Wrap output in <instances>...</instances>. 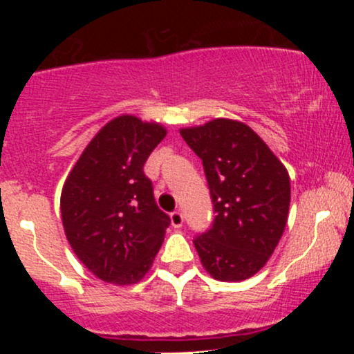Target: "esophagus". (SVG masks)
<instances>
[{"instance_id":"34e87169","label":"esophagus","mask_w":354,"mask_h":354,"mask_svg":"<svg viewBox=\"0 0 354 354\" xmlns=\"http://www.w3.org/2000/svg\"><path fill=\"white\" fill-rule=\"evenodd\" d=\"M171 226L173 228H181L183 226V214L180 213V211H174V213H171Z\"/></svg>"}]
</instances>
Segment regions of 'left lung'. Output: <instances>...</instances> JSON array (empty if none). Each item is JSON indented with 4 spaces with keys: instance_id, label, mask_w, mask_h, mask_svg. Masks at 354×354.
I'll list each match as a JSON object with an SVG mask.
<instances>
[{
    "instance_id": "left-lung-1",
    "label": "left lung",
    "mask_w": 354,
    "mask_h": 354,
    "mask_svg": "<svg viewBox=\"0 0 354 354\" xmlns=\"http://www.w3.org/2000/svg\"><path fill=\"white\" fill-rule=\"evenodd\" d=\"M201 158L213 198V228L194 239L201 265L218 281H243L266 265L288 223L290 174L250 126L214 118L180 129Z\"/></svg>"
}]
</instances>
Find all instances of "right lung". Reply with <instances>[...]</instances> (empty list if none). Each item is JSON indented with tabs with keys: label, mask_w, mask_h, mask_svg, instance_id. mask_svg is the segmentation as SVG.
I'll list each match as a JSON object with an SVG mask.
<instances>
[{
	"label": "right lung",
	"mask_w": 354,
	"mask_h": 354,
	"mask_svg": "<svg viewBox=\"0 0 354 354\" xmlns=\"http://www.w3.org/2000/svg\"><path fill=\"white\" fill-rule=\"evenodd\" d=\"M156 121L120 115L93 136L61 189V221L76 258L101 281L128 286L151 270L169 216L143 166L166 136Z\"/></svg>",
	"instance_id": "add662e5"
}]
</instances>
